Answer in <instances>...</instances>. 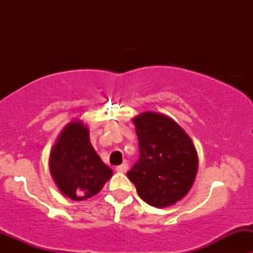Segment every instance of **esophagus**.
I'll return each instance as SVG.
<instances>
[{"label": "esophagus", "instance_id": "esophagus-1", "mask_svg": "<svg viewBox=\"0 0 253 253\" xmlns=\"http://www.w3.org/2000/svg\"><path fill=\"white\" fill-rule=\"evenodd\" d=\"M127 170H128V164H127V163H124V164L116 167V171L119 172H126Z\"/></svg>", "mask_w": 253, "mask_h": 253}]
</instances>
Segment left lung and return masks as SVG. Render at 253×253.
Listing matches in <instances>:
<instances>
[{
  "label": "left lung",
  "instance_id": "obj_1",
  "mask_svg": "<svg viewBox=\"0 0 253 253\" xmlns=\"http://www.w3.org/2000/svg\"><path fill=\"white\" fill-rule=\"evenodd\" d=\"M139 158L127 176L149 206L164 208L182 200L197 174L198 158L190 137L170 117L143 112L133 120Z\"/></svg>",
  "mask_w": 253,
  "mask_h": 253
}]
</instances>
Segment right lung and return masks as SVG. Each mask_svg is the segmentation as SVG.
Wrapping results in <instances>:
<instances>
[{
    "label": "right lung",
    "instance_id": "right-lung-1",
    "mask_svg": "<svg viewBox=\"0 0 253 253\" xmlns=\"http://www.w3.org/2000/svg\"><path fill=\"white\" fill-rule=\"evenodd\" d=\"M50 172L61 192L73 201L93 197L112 176L81 121L68 124L58 137L50 154Z\"/></svg>",
    "mask_w": 253,
    "mask_h": 253
}]
</instances>
